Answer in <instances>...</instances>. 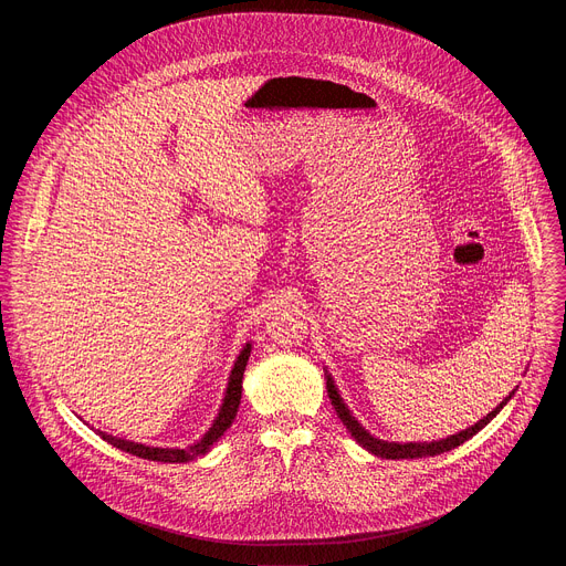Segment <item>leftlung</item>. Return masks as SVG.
Instances as JSON below:
<instances>
[{"mask_svg": "<svg viewBox=\"0 0 566 566\" xmlns=\"http://www.w3.org/2000/svg\"><path fill=\"white\" fill-rule=\"evenodd\" d=\"M325 388H328V397L339 415V420L344 422V427L348 429V433L355 438V442H360L363 448L380 459H422V457H436V454H442V452H450L454 448H459V444H463L465 440H470L474 433H480L495 415L502 410V406H507V401L512 399L514 392H510V397H504V401L500 406H495L484 420H480L478 424L468 427L465 431H459L454 436H448L442 440H431V442H388V440H380V438H374L358 420L353 418V412L348 410V406L344 403L337 385L333 380V376L328 374V369H325Z\"/></svg>", "mask_w": 566, "mask_h": 566, "instance_id": "left-lung-1", "label": "left lung"}]
</instances>
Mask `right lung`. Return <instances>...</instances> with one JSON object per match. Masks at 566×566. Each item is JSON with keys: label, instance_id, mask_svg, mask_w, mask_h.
<instances>
[{"label": "right lung", "instance_id": "obj_1", "mask_svg": "<svg viewBox=\"0 0 566 566\" xmlns=\"http://www.w3.org/2000/svg\"><path fill=\"white\" fill-rule=\"evenodd\" d=\"M250 350H252V344L248 342L243 346V350L238 353V358L233 363V369L229 374V380H227V390H224V399H222V406L218 410V418L213 420L211 429H208L195 444H188V448H151V444H142V442H133V440H126V438H118V436H112V433H105V431H96L105 442L114 444L116 450H124L133 457H139V459H148V461H163V463H188L197 457H203L206 452H211L213 444L224 436V431L231 427L235 412H238V406H241V392H243V374H245V365L250 360Z\"/></svg>", "mask_w": 566, "mask_h": 566}]
</instances>
